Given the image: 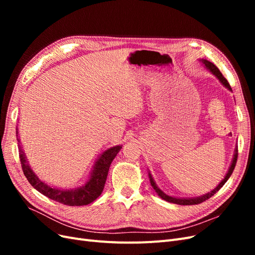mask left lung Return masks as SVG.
<instances>
[{"label": "left lung", "mask_w": 255, "mask_h": 255, "mask_svg": "<svg viewBox=\"0 0 255 255\" xmlns=\"http://www.w3.org/2000/svg\"><path fill=\"white\" fill-rule=\"evenodd\" d=\"M200 61H201L202 65L207 69L208 71H210L213 75H215L216 78H217L219 80V82L225 86L227 89H229L230 91H232V88H231L230 84L228 83V81L226 80L225 76H223L221 74V72L219 71V69L216 67L214 64H212L211 61H208L206 59H199ZM237 144H236V148L234 150V154H233V158H232V163H231L230 167H229V170L228 172L226 173L225 177H223L222 181L216 186V188H214L211 192H207V194L205 195H202V196H199V197H195V198H177V197H172V196H169L167 194H165V192L161 190L158 186L157 184L155 183V181H154V179L152 177L150 171H149V179H150V183H151V186L153 187V189L156 191V194L163 199L165 200V201H168L170 203H174V204H179V205H194V204H199V203H202L203 201H205V200L210 199L212 196H214L216 192H217L223 185L226 184V182L229 180V177L231 176V174L233 173V170L235 168V165H236V160H237V156H238V153H237Z\"/></svg>", "instance_id": "1"}]
</instances>
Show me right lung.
I'll return each instance as SVG.
<instances>
[{
	"label": "right lung",
	"instance_id": "add662e5",
	"mask_svg": "<svg viewBox=\"0 0 255 255\" xmlns=\"http://www.w3.org/2000/svg\"><path fill=\"white\" fill-rule=\"evenodd\" d=\"M16 134L19 145V155L22 170L24 172V175L26 176L29 184L45 197L69 206L87 205L91 202H94L95 200L102 194L112 161L119 153V151L122 149V145L119 144L103 151L96 160L94 167H92L91 172L88 176V180L85 182L82 186L66 189L51 186V185L43 182L37 176V174L33 171V169L30 168L24 150H23L18 127Z\"/></svg>",
	"mask_w": 255,
	"mask_h": 255
}]
</instances>
